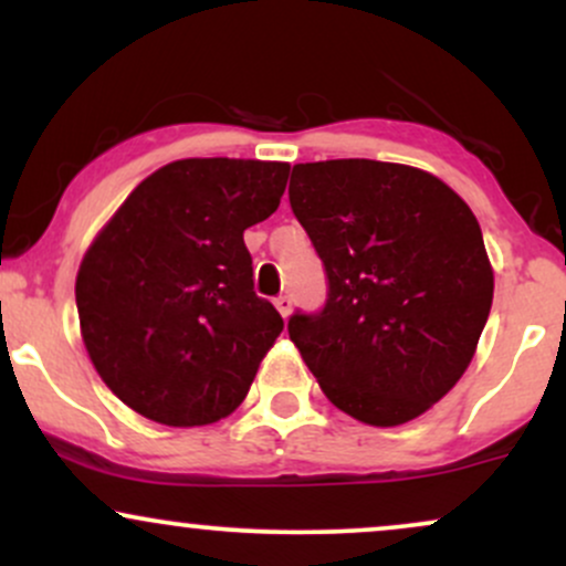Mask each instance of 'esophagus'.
<instances>
[{
	"label": "esophagus",
	"mask_w": 566,
	"mask_h": 566,
	"mask_svg": "<svg viewBox=\"0 0 566 566\" xmlns=\"http://www.w3.org/2000/svg\"><path fill=\"white\" fill-rule=\"evenodd\" d=\"M274 305H276V311L282 316H290V311H292V301H290V295H279L276 301H274Z\"/></svg>",
	"instance_id": "obj_1"
}]
</instances>
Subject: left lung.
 <instances>
[{
	"label": "left lung",
	"mask_w": 566,
	"mask_h": 566,
	"mask_svg": "<svg viewBox=\"0 0 566 566\" xmlns=\"http://www.w3.org/2000/svg\"><path fill=\"white\" fill-rule=\"evenodd\" d=\"M292 178L329 287L319 314L290 316V340L337 409L409 423L463 378L490 316L479 220L437 175L394 161H308Z\"/></svg>",
	"instance_id": "obj_1"
}]
</instances>
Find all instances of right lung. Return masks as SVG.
Segmentation results:
<instances>
[{"mask_svg": "<svg viewBox=\"0 0 566 566\" xmlns=\"http://www.w3.org/2000/svg\"><path fill=\"white\" fill-rule=\"evenodd\" d=\"M287 172V161H170L138 184L84 252V348L143 418L207 426L244 401L284 329L252 290L244 231L276 212Z\"/></svg>", "mask_w": 566, "mask_h": 566, "instance_id": "obj_1", "label": "right lung"}]
</instances>
